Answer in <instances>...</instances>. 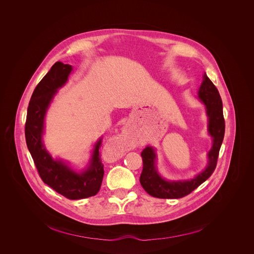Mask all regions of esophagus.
<instances>
[{"instance_id": "1", "label": "esophagus", "mask_w": 254, "mask_h": 254, "mask_svg": "<svg viewBox=\"0 0 254 254\" xmlns=\"http://www.w3.org/2000/svg\"><path fill=\"white\" fill-rule=\"evenodd\" d=\"M110 145H114L118 149H123L126 147V143L124 142V136L118 135L113 139V141L110 143Z\"/></svg>"}]
</instances>
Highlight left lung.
Wrapping results in <instances>:
<instances>
[{
  "label": "left lung",
  "instance_id": "1",
  "mask_svg": "<svg viewBox=\"0 0 254 254\" xmlns=\"http://www.w3.org/2000/svg\"><path fill=\"white\" fill-rule=\"evenodd\" d=\"M198 98L206 108L208 132L213 141L212 147L207 153V166L191 180L167 181L163 179L156 170V154L154 148L146 146L141 153L144 165L140 182L145 191L151 196L158 198L184 197L206 181L216 168L219 150L225 134V120L223 115V104L217 88L207 77L206 73L203 74V80L198 91Z\"/></svg>",
  "mask_w": 254,
  "mask_h": 254
}]
</instances>
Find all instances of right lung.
I'll return each mask as SVG.
<instances>
[{
    "instance_id": "add662e5",
    "label": "right lung",
    "mask_w": 254,
    "mask_h": 254,
    "mask_svg": "<svg viewBox=\"0 0 254 254\" xmlns=\"http://www.w3.org/2000/svg\"><path fill=\"white\" fill-rule=\"evenodd\" d=\"M71 70V65L58 62L39 82L27 109L25 139L43 182L66 198L81 199L100 190L105 173L99 150L102 139L95 145L89 167L81 172L74 171L63 160L54 159L42 143L47 109L58 89L66 83Z\"/></svg>"
}]
</instances>
